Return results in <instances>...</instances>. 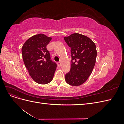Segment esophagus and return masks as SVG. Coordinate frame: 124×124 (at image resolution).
<instances>
[{
    "instance_id": "1",
    "label": "esophagus",
    "mask_w": 124,
    "mask_h": 124,
    "mask_svg": "<svg viewBox=\"0 0 124 124\" xmlns=\"http://www.w3.org/2000/svg\"><path fill=\"white\" fill-rule=\"evenodd\" d=\"M57 64H58V66L59 67H61V66H62V62H58L57 63Z\"/></svg>"
}]
</instances>
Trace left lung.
<instances>
[{"instance_id":"obj_1","label":"left lung","mask_w":124,"mask_h":124,"mask_svg":"<svg viewBox=\"0 0 124 124\" xmlns=\"http://www.w3.org/2000/svg\"><path fill=\"white\" fill-rule=\"evenodd\" d=\"M71 47V64L69 72L66 74L67 83L74 86L83 84L94 68L97 57L95 43L88 37L74 33L64 37Z\"/></svg>"}]
</instances>
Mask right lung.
Masks as SVG:
<instances>
[{"label": "right lung", "mask_w": 124, "mask_h": 124, "mask_svg": "<svg viewBox=\"0 0 124 124\" xmlns=\"http://www.w3.org/2000/svg\"><path fill=\"white\" fill-rule=\"evenodd\" d=\"M52 40L43 33L36 35L26 40L22 48L26 69L37 83L46 84L52 81L57 65L51 59L46 46Z\"/></svg>", "instance_id": "right-lung-1"}]
</instances>
